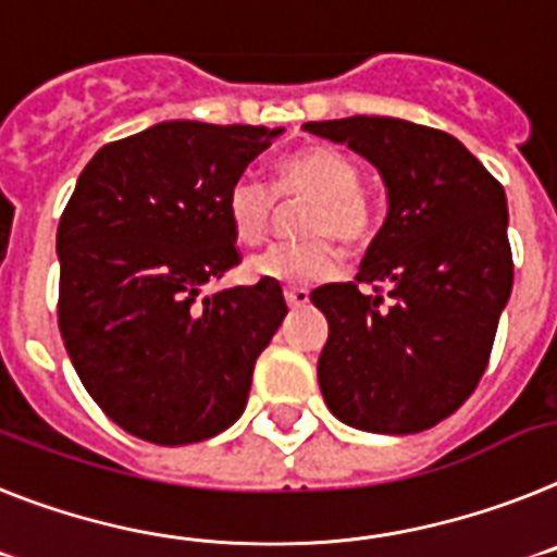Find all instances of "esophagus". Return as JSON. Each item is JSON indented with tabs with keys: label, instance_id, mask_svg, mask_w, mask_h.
<instances>
[{
	"label": "esophagus",
	"instance_id": "1",
	"mask_svg": "<svg viewBox=\"0 0 557 557\" xmlns=\"http://www.w3.org/2000/svg\"><path fill=\"white\" fill-rule=\"evenodd\" d=\"M283 297H285V302H288V308H302V306H308L311 294H308L306 288H285Z\"/></svg>",
	"mask_w": 557,
	"mask_h": 557
}]
</instances>
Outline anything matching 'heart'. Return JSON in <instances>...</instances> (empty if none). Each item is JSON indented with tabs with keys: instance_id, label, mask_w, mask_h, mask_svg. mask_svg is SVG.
<instances>
[{
	"instance_id": "b5f03b06",
	"label": "heart",
	"mask_w": 557,
	"mask_h": 557,
	"mask_svg": "<svg viewBox=\"0 0 557 557\" xmlns=\"http://www.w3.org/2000/svg\"><path fill=\"white\" fill-rule=\"evenodd\" d=\"M283 205L308 201L299 219V232L308 240L274 244L246 263V274L260 283L308 288L333 280L345 258L333 238L345 246H364L375 230V207L361 187V168L350 153L333 145H306L285 153L274 164L272 190L251 176L235 178L226 190V219L232 235L255 246L272 232Z\"/></svg>"
}]
</instances>
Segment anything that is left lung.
Returning a JSON list of instances; mask_svg holds the SVG:
<instances>
[{
    "label": "left lung",
    "mask_w": 557,
    "mask_h": 557,
    "mask_svg": "<svg viewBox=\"0 0 557 557\" xmlns=\"http://www.w3.org/2000/svg\"><path fill=\"white\" fill-rule=\"evenodd\" d=\"M306 132L370 159L389 196L356 283L311 294L331 331L317 367L322 398L361 432L432 429L476 389L510 299L505 187L429 125L359 114Z\"/></svg>",
    "instance_id": "1"
}]
</instances>
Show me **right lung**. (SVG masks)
<instances>
[{
  "label": "right lung",
  "mask_w": 557,
  "mask_h": 557,
  "mask_svg": "<svg viewBox=\"0 0 557 557\" xmlns=\"http://www.w3.org/2000/svg\"><path fill=\"white\" fill-rule=\"evenodd\" d=\"M280 132L159 123L103 145L77 178L58 224V327L86 393L134 437L187 446L244 414L283 292H198L240 263L226 190Z\"/></svg>",
  "instance_id": "1"
}]
</instances>
